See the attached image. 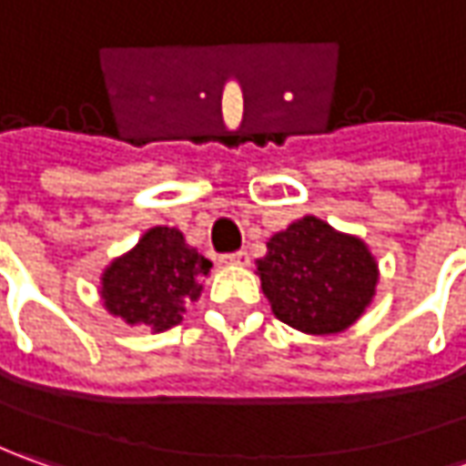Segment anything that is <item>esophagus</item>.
<instances>
[{"instance_id":"esophagus-1","label":"esophagus","mask_w":466,"mask_h":466,"mask_svg":"<svg viewBox=\"0 0 466 466\" xmlns=\"http://www.w3.org/2000/svg\"><path fill=\"white\" fill-rule=\"evenodd\" d=\"M220 261L223 264H233V267H246L248 264V254L246 251H233V254H223Z\"/></svg>"}]
</instances>
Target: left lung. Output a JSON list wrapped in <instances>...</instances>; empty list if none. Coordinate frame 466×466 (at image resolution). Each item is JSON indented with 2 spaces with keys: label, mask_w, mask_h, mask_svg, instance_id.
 Returning a JSON list of instances; mask_svg holds the SVG:
<instances>
[{
  "label": "left lung",
  "mask_w": 466,
  "mask_h": 466,
  "mask_svg": "<svg viewBox=\"0 0 466 466\" xmlns=\"http://www.w3.org/2000/svg\"><path fill=\"white\" fill-rule=\"evenodd\" d=\"M257 269L275 316L306 334L348 329L379 279L366 243L311 215L275 233Z\"/></svg>",
  "instance_id": "8db88e82"
}]
</instances>
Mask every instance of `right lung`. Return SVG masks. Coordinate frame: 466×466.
Instances as JSON below:
<instances>
[{"instance_id":"add662e5","label":"right lung","mask_w":466,"mask_h":466,"mask_svg":"<svg viewBox=\"0 0 466 466\" xmlns=\"http://www.w3.org/2000/svg\"><path fill=\"white\" fill-rule=\"evenodd\" d=\"M212 261L191 248L176 228L147 230L129 254L103 272L106 309L127 324L155 331L176 327L188 300L199 298V278Z\"/></svg>"}]
</instances>
